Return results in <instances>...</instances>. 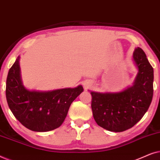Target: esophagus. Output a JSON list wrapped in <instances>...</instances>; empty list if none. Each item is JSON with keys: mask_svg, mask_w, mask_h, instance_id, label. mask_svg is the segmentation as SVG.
<instances>
[{"mask_svg": "<svg viewBox=\"0 0 160 160\" xmlns=\"http://www.w3.org/2000/svg\"><path fill=\"white\" fill-rule=\"evenodd\" d=\"M84 86L86 87H88L89 86V83H85L84 84Z\"/></svg>", "mask_w": 160, "mask_h": 160, "instance_id": "1", "label": "esophagus"}]
</instances>
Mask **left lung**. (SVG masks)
I'll use <instances>...</instances> for the list:
<instances>
[{
  "instance_id": "8db88e82",
  "label": "left lung",
  "mask_w": 160,
  "mask_h": 160,
  "mask_svg": "<svg viewBox=\"0 0 160 160\" xmlns=\"http://www.w3.org/2000/svg\"><path fill=\"white\" fill-rule=\"evenodd\" d=\"M132 60L138 72L132 86L117 92L90 91L96 123L111 132H123L132 128L152 102L154 69L140 47L135 49Z\"/></svg>"
}]
</instances>
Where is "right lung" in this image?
<instances>
[{"label": "right lung", "instance_id": "1", "mask_svg": "<svg viewBox=\"0 0 160 160\" xmlns=\"http://www.w3.org/2000/svg\"><path fill=\"white\" fill-rule=\"evenodd\" d=\"M19 56L8 71L6 96L16 119L30 130L47 132L63 123L72 102L84 91L82 85L74 88L48 91L30 90L23 85Z\"/></svg>", "mask_w": 160, "mask_h": 160}]
</instances>
